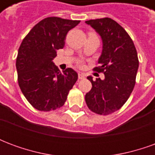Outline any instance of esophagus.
I'll return each mask as SVG.
<instances>
[{"mask_svg": "<svg viewBox=\"0 0 155 155\" xmlns=\"http://www.w3.org/2000/svg\"><path fill=\"white\" fill-rule=\"evenodd\" d=\"M84 77H85V74H84V73H81V72H80V73L78 74V78H79L80 80L84 79Z\"/></svg>", "mask_w": 155, "mask_h": 155, "instance_id": "34e87169", "label": "esophagus"}]
</instances>
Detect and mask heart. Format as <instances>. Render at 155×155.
<instances>
[{"label":"heart","mask_w":155,"mask_h":155,"mask_svg":"<svg viewBox=\"0 0 155 155\" xmlns=\"http://www.w3.org/2000/svg\"><path fill=\"white\" fill-rule=\"evenodd\" d=\"M80 65H81V63H80Z\"/></svg>","instance_id":"heart-1"}]
</instances>
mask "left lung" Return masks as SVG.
<instances>
[{
    "label": "left lung",
    "instance_id": "left-lung-1",
    "mask_svg": "<svg viewBox=\"0 0 155 155\" xmlns=\"http://www.w3.org/2000/svg\"><path fill=\"white\" fill-rule=\"evenodd\" d=\"M101 35L103 43L98 67L104 79L93 81L90 92L85 94L88 108L98 114H110L120 110L130 97L135 84L139 60L134 42L125 30L110 18L86 21Z\"/></svg>",
    "mask_w": 155,
    "mask_h": 155
}]
</instances>
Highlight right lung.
Returning <instances> with one entry per match:
<instances>
[{
	"label": "right lung",
	"instance_id": "add662e5",
	"mask_svg": "<svg viewBox=\"0 0 155 155\" xmlns=\"http://www.w3.org/2000/svg\"><path fill=\"white\" fill-rule=\"evenodd\" d=\"M80 21L47 17L37 23L22 41L16 58L21 91L36 110H54L63 106L78 79L75 71L62 72L54 65L56 51L63 49L68 31Z\"/></svg>",
	"mask_w": 155,
	"mask_h": 155
}]
</instances>
